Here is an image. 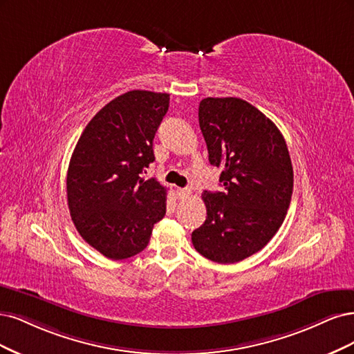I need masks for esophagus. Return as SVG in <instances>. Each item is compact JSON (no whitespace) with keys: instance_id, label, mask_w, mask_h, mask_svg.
<instances>
[{"instance_id":"34e87169","label":"esophagus","mask_w":354,"mask_h":354,"mask_svg":"<svg viewBox=\"0 0 354 354\" xmlns=\"http://www.w3.org/2000/svg\"><path fill=\"white\" fill-rule=\"evenodd\" d=\"M191 196V189L188 188H178L176 189V197L178 198H187Z\"/></svg>"}]
</instances>
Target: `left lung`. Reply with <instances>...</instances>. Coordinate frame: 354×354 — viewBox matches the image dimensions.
<instances>
[{"label":"left lung","mask_w":354,"mask_h":354,"mask_svg":"<svg viewBox=\"0 0 354 354\" xmlns=\"http://www.w3.org/2000/svg\"><path fill=\"white\" fill-rule=\"evenodd\" d=\"M198 123L223 192H203L207 218L194 248L216 263H236L263 248L282 225L292 196V165L277 124L250 102L204 98Z\"/></svg>","instance_id":"left-lung-1"}]
</instances>
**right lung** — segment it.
I'll return each mask as SVG.
<instances>
[{"instance_id":"right-lung-1","label":"right lung","mask_w":354,"mask_h":354,"mask_svg":"<svg viewBox=\"0 0 354 354\" xmlns=\"http://www.w3.org/2000/svg\"><path fill=\"white\" fill-rule=\"evenodd\" d=\"M169 94L135 89L102 107L79 138L67 170V204L77 232L111 260L148 245L166 214V188L144 179Z\"/></svg>"}]
</instances>
